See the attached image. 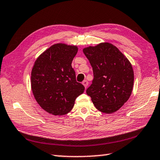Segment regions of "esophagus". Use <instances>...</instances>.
<instances>
[{
  "instance_id": "34e87169",
  "label": "esophagus",
  "mask_w": 160,
  "mask_h": 160,
  "mask_svg": "<svg viewBox=\"0 0 160 160\" xmlns=\"http://www.w3.org/2000/svg\"><path fill=\"white\" fill-rule=\"evenodd\" d=\"M82 83V85H84V87H85V88H87V87L88 86V81L84 80Z\"/></svg>"
}]
</instances>
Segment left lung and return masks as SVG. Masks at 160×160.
Instances as JSON below:
<instances>
[{
    "label": "left lung",
    "mask_w": 160,
    "mask_h": 160,
    "mask_svg": "<svg viewBox=\"0 0 160 160\" xmlns=\"http://www.w3.org/2000/svg\"><path fill=\"white\" fill-rule=\"evenodd\" d=\"M82 51L94 73L92 84L87 89V94L101 112H116L132 93L134 72L131 62L109 42L90 46Z\"/></svg>",
    "instance_id": "8db88e82"
}]
</instances>
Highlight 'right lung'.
I'll list each match as a JSON object with an SVG mask.
<instances>
[{
  "label": "right lung",
  "instance_id": "1",
  "mask_svg": "<svg viewBox=\"0 0 160 160\" xmlns=\"http://www.w3.org/2000/svg\"><path fill=\"white\" fill-rule=\"evenodd\" d=\"M78 46L58 43L38 56L31 72V88L37 102L55 116L70 112L85 87L75 80L71 63Z\"/></svg>",
  "mask_w": 160,
  "mask_h": 160
}]
</instances>
